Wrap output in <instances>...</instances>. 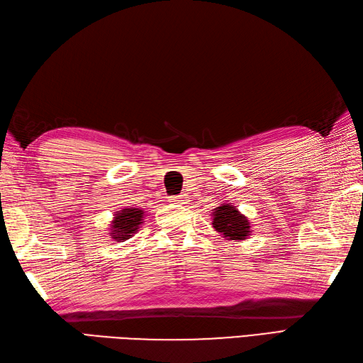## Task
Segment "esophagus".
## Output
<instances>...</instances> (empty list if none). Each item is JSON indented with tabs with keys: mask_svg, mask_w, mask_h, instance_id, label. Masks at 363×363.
Here are the masks:
<instances>
[{
	"mask_svg": "<svg viewBox=\"0 0 363 363\" xmlns=\"http://www.w3.org/2000/svg\"><path fill=\"white\" fill-rule=\"evenodd\" d=\"M171 201H173L174 204H179V206H184V204H187V203H189V195L182 194V195L173 196V199H171Z\"/></svg>",
	"mask_w": 363,
	"mask_h": 363,
	"instance_id": "obj_1",
	"label": "esophagus"
}]
</instances>
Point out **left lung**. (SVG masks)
Masks as SVG:
<instances>
[{
	"label": "left lung",
	"mask_w": 363,
	"mask_h": 363,
	"mask_svg": "<svg viewBox=\"0 0 363 363\" xmlns=\"http://www.w3.org/2000/svg\"><path fill=\"white\" fill-rule=\"evenodd\" d=\"M213 227L225 241H245L250 235V222L232 203H222L213 211Z\"/></svg>",
	"instance_id": "obj_1"
}]
</instances>
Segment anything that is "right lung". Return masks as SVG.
I'll list each match as a JSON object with an SVG mask.
<instances>
[{"instance_id": "obj_1", "label": "right lung", "mask_w": 363, "mask_h": 363, "mask_svg": "<svg viewBox=\"0 0 363 363\" xmlns=\"http://www.w3.org/2000/svg\"><path fill=\"white\" fill-rule=\"evenodd\" d=\"M144 216L146 214L141 208H123L116 211L113 220L109 223V238L121 242L130 240L143 225Z\"/></svg>"}]
</instances>
